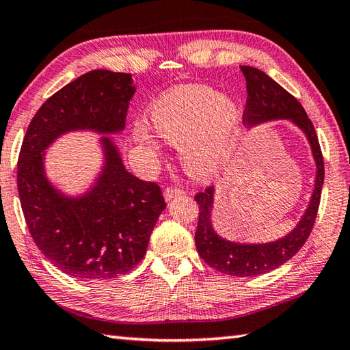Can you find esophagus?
Here are the masks:
<instances>
[{
    "label": "esophagus",
    "mask_w": 350,
    "mask_h": 350,
    "mask_svg": "<svg viewBox=\"0 0 350 350\" xmlns=\"http://www.w3.org/2000/svg\"><path fill=\"white\" fill-rule=\"evenodd\" d=\"M183 194V191L180 188H176V187H167L165 191H163V196H165L167 200H173L174 197H179Z\"/></svg>",
    "instance_id": "esophagus-1"
}]
</instances>
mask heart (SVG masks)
Wrapping results in <instances>:
<instances>
[{
    "mask_svg": "<svg viewBox=\"0 0 350 350\" xmlns=\"http://www.w3.org/2000/svg\"><path fill=\"white\" fill-rule=\"evenodd\" d=\"M150 121L163 139L180 146L183 168L198 179L214 176L238 147L243 132V113L237 103L214 88L188 85L157 100ZM136 138L154 144L144 127Z\"/></svg>",
    "mask_w": 350,
    "mask_h": 350,
    "instance_id": "heart-1",
    "label": "heart"
}]
</instances>
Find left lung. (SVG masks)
<instances>
[{"instance_id":"8db88e82","label":"left lung","mask_w":350,"mask_h":350,"mask_svg":"<svg viewBox=\"0 0 350 350\" xmlns=\"http://www.w3.org/2000/svg\"><path fill=\"white\" fill-rule=\"evenodd\" d=\"M241 71L247 86V101L243 112L244 124L250 127L270 120H291L306 135L317 165L314 193L304 217L288 235L273 243L238 244L221 238L211 223L214 187L196 194L194 198L198 203V224L196 230L198 256L212 269L224 275L250 278L265 275L278 269L296 255L306 243L316 223L321 187L325 180V165L316 129L308 118L302 105L261 70L253 66H241Z\"/></svg>"}]
</instances>
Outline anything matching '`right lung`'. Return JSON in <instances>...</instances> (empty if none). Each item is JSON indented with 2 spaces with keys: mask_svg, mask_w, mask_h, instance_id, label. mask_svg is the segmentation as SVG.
Instances as JSON below:
<instances>
[{
  "mask_svg": "<svg viewBox=\"0 0 350 350\" xmlns=\"http://www.w3.org/2000/svg\"><path fill=\"white\" fill-rule=\"evenodd\" d=\"M135 94L132 75L89 71L51 95L27 129L18 157V193L33 241L66 275L115 279L141 262L161 212L159 185L122 165L115 144L103 136L105 167L91 191L66 197L48 182L44 150L71 130L118 133Z\"/></svg>",
  "mask_w": 350,
  "mask_h": 350,
  "instance_id": "right-lung-1",
  "label": "right lung"
}]
</instances>
